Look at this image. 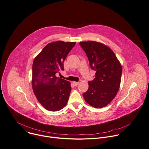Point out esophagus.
I'll return each instance as SVG.
<instances>
[{"mask_svg": "<svg viewBox=\"0 0 149 149\" xmlns=\"http://www.w3.org/2000/svg\"><path fill=\"white\" fill-rule=\"evenodd\" d=\"M73 84L74 85V86H76L79 84V82H77V81H73Z\"/></svg>", "mask_w": 149, "mask_h": 149, "instance_id": "1", "label": "esophagus"}]
</instances>
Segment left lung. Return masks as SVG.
<instances>
[{
    "mask_svg": "<svg viewBox=\"0 0 149 149\" xmlns=\"http://www.w3.org/2000/svg\"><path fill=\"white\" fill-rule=\"evenodd\" d=\"M88 58L91 68L96 72L89 88L83 93L85 101L93 107L100 108L108 105L119 90L122 66L111 49L95 41L79 43Z\"/></svg>",
    "mask_w": 149,
    "mask_h": 149,
    "instance_id": "1",
    "label": "left lung"
}]
</instances>
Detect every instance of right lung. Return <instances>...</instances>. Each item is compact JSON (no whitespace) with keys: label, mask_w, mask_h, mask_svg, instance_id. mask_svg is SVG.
I'll use <instances>...</instances> for the list:
<instances>
[{"label":"right lung","mask_w":149,"mask_h":149,"mask_svg":"<svg viewBox=\"0 0 149 149\" xmlns=\"http://www.w3.org/2000/svg\"><path fill=\"white\" fill-rule=\"evenodd\" d=\"M75 44L61 41L49 43L33 61L32 89L37 100L48 111H59L68 103L70 83L56 74L64 70V61Z\"/></svg>","instance_id":"obj_1"}]
</instances>
